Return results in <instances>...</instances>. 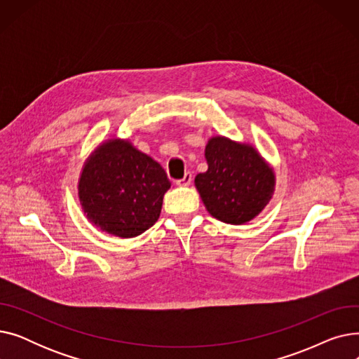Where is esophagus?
<instances>
[{"label": "esophagus", "mask_w": 359, "mask_h": 359, "mask_svg": "<svg viewBox=\"0 0 359 359\" xmlns=\"http://www.w3.org/2000/svg\"><path fill=\"white\" fill-rule=\"evenodd\" d=\"M192 183V175L187 172V173H184V176H183V179H179V180H176V184L177 186H189Z\"/></svg>", "instance_id": "34e87169"}]
</instances>
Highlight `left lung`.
Here are the masks:
<instances>
[{
    "label": "left lung",
    "instance_id": "left-lung-1",
    "mask_svg": "<svg viewBox=\"0 0 359 359\" xmlns=\"http://www.w3.org/2000/svg\"><path fill=\"white\" fill-rule=\"evenodd\" d=\"M205 158L208 170L195 177V186L214 218L240 225L269 203L275 173L253 145L212 137L205 147Z\"/></svg>",
    "mask_w": 359,
    "mask_h": 359
}]
</instances>
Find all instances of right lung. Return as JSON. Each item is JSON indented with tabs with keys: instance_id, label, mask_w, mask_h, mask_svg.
<instances>
[{
	"instance_id": "1",
	"label": "right lung",
	"mask_w": 359,
	"mask_h": 359,
	"mask_svg": "<svg viewBox=\"0 0 359 359\" xmlns=\"http://www.w3.org/2000/svg\"><path fill=\"white\" fill-rule=\"evenodd\" d=\"M170 186L156 160L129 141L109 140L84 163L79 198L91 224L109 234L130 238L157 222Z\"/></svg>"
}]
</instances>
